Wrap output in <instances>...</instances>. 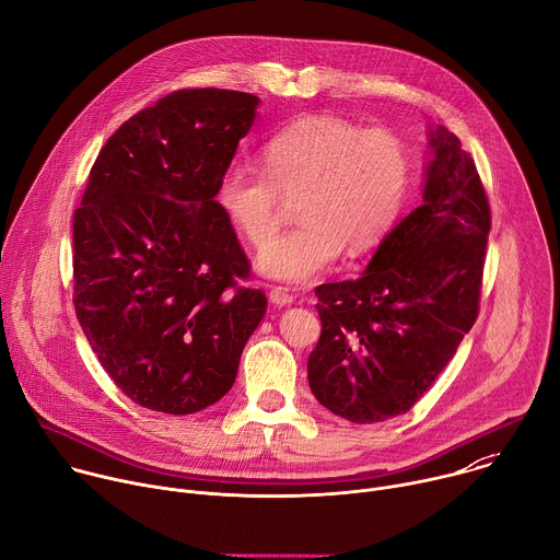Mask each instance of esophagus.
I'll return each mask as SVG.
<instances>
[{
    "mask_svg": "<svg viewBox=\"0 0 560 560\" xmlns=\"http://www.w3.org/2000/svg\"><path fill=\"white\" fill-rule=\"evenodd\" d=\"M270 303H275V305H279V307H283V305H292L294 303V294L288 290V288H272L270 290Z\"/></svg>",
    "mask_w": 560,
    "mask_h": 560,
    "instance_id": "34e87169",
    "label": "esophagus"
}]
</instances>
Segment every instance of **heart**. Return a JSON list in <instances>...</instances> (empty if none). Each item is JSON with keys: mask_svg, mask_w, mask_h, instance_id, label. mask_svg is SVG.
I'll use <instances>...</instances> for the list:
<instances>
[{"mask_svg": "<svg viewBox=\"0 0 560 560\" xmlns=\"http://www.w3.org/2000/svg\"><path fill=\"white\" fill-rule=\"evenodd\" d=\"M264 173L232 164L217 179L214 201L230 225L255 248L278 226L279 196L296 194L300 225L266 246L257 270L281 283H310L346 250L374 248L401 212L410 152L401 137L361 128L335 115L303 117L261 145Z\"/></svg>", "mask_w": 560, "mask_h": 560, "instance_id": "obj_1", "label": "heart"}]
</instances>
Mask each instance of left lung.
<instances>
[{"label": "left lung", "instance_id": "8db88e82", "mask_svg": "<svg viewBox=\"0 0 560 560\" xmlns=\"http://www.w3.org/2000/svg\"><path fill=\"white\" fill-rule=\"evenodd\" d=\"M421 206L398 221L359 279L316 288L322 337L307 359L316 401L352 423L406 415L476 322L490 206L471 156L428 130Z\"/></svg>", "mask_w": 560, "mask_h": 560}]
</instances>
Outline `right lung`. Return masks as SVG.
<instances>
[{
    "label": "right lung",
    "instance_id": "obj_1",
    "mask_svg": "<svg viewBox=\"0 0 560 560\" xmlns=\"http://www.w3.org/2000/svg\"><path fill=\"white\" fill-rule=\"evenodd\" d=\"M261 100L177 91L102 148L72 219L74 312L100 363L141 408L195 415L232 387L266 314L236 285L250 264L214 201Z\"/></svg>",
    "mask_w": 560,
    "mask_h": 560
}]
</instances>
